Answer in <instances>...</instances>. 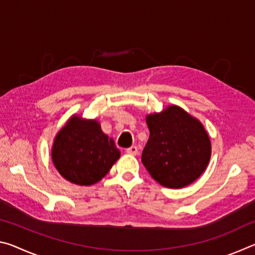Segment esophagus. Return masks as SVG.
Segmentation results:
<instances>
[{
    "label": "esophagus",
    "mask_w": 255,
    "mask_h": 255,
    "mask_svg": "<svg viewBox=\"0 0 255 255\" xmlns=\"http://www.w3.org/2000/svg\"><path fill=\"white\" fill-rule=\"evenodd\" d=\"M126 153L127 154H130V155H137L138 154V148L136 146H131V147H129L126 149Z\"/></svg>",
    "instance_id": "1"
}]
</instances>
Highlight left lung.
Here are the masks:
<instances>
[{
  "label": "left lung",
  "instance_id": "1",
  "mask_svg": "<svg viewBox=\"0 0 255 255\" xmlns=\"http://www.w3.org/2000/svg\"><path fill=\"white\" fill-rule=\"evenodd\" d=\"M149 138L141 154L146 170L163 187H187L204 173L211 144L199 120L178 106L146 117Z\"/></svg>",
  "mask_w": 255,
  "mask_h": 255
}]
</instances>
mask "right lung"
I'll return each instance as SVG.
<instances>
[{"mask_svg": "<svg viewBox=\"0 0 255 255\" xmlns=\"http://www.w3.org/2000/svg\"><path fill=\"white\" fill-rule=\"evenodd\" d=\"M120 157L112 138L97 120L73 116L55 137L51 158L59 174L77 185L100 181Z\"/></svg>", "mask_w": 255, "mask_h": 255, "instance_id": "add662e5", "label": "right lung"}]
</instances>
